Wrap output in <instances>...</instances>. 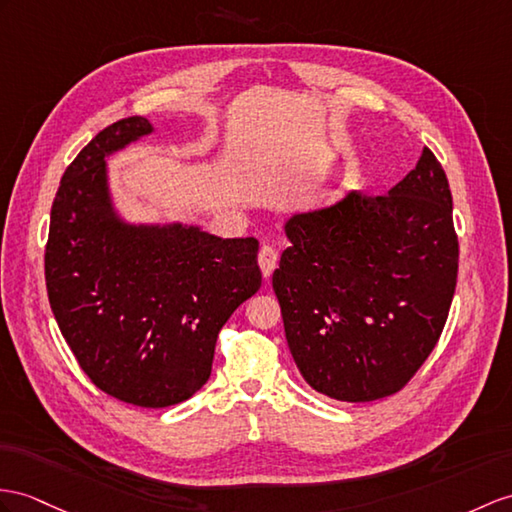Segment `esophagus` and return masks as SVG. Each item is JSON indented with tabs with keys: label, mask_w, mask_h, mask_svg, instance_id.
I'll return each mask as SVG.
<instances>
[{
	"label": "esophagus",
	"mask_w": 512,
	"mask_h": 512,
	"mask_svg": "<svg viewBox=\"0 0 512 512\" xmlns=\"http://www.w3.org/2000/svg\"><path fill=\"white\" fill-rule=\"evenodd\" d=\"M258 265H260V271H263V276L269 278L271 273H273V269L278 267V252H276V249H273L271 245L260 247Z\"/></svg>",
	"instance_id": "1"
}]
</instances>
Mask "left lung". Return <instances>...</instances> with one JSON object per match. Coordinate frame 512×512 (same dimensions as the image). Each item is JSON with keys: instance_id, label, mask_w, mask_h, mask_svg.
Segmentation results:
<instances>
[{"instance_id": "obj_1", "label": "left lung", "mask_w": 512, "mask_h": 512, "mask_svg": "<svg viewBox=\"0 0 512 512\" xmlns=\"http://www.w3.org/2000/svg\"><path fill=\"white\" fill-rule=\"evenodd\" d=\"M273 271L286 343L304 380L341 402H373L410 382L434 350L458 276L452 193L423 147L386 195L286 221Z\"/></svg>"}]
</instances>
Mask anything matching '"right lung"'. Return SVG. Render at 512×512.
I'll use <instances>...</instances> for the list:
<instances>
[{
	"mask_svg": "<svg viewBox=\"0 0 512 512\" xmlns=\"http://www.w3.org/2000/svg\"><path fill=\"white\" fill-rule=\"evenodd\" d=\"M149 132L143 117L115 121L67 167L52 204L45 282L58 328L97 389L165 408L206 384L219 330L263 276L254 236L130 226L115 215L104 158Z\"/></svg>",
	"mask_w": 512,
	"mask_h": 512,
	"instance_id": "right-lung-1",
	"label": "right lung"
}]
</instances>
